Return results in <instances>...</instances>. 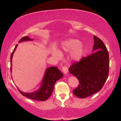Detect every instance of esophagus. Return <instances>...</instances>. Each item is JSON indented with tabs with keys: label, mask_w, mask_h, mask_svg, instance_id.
<instances>
[{
	"label": "esophagus",
	"mask_w": 121,
	"mask_h": 121,
	"mask_svg": "<svg viewBox=\"0 0 121 121\" xmlns=\"http://www.w3.org/2000/svg\"><path fill=\"white\" fill-rule=\"evenodd\" d=\"M62 71H63V72L64 73V74H66L68 72V68L67 66H63L62 67Z\"/></svg>",
	"instance_id": "1"
}]
</instances>
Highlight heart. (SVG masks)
<instances>
[{"instance_id": "heart-1", "label": "heart", "mask_w": 121, "mask_h": 121, "mask_svg": "<svg viewBox=\"0 0 121 121\" xmlns=\"http://www.w3.org/2000/svg\"><path fill=\"white\" fill-rule=\"evenodd\" d=\"M62 49L65 52H71L70 57L73 61L80 60L84 55L85 50L83 43L75 39H70L64 42L62 44ZM51 54L56 59H60L62 56V53L55 48L51 50Z\"/></svg>"}]
</instances>
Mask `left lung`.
Wrapping results in <instances>:
<instances>
[{
  "label": "left lung",
  "instance_id": "obj_1",
  "mask_svg": "<svg viewBox=\"0 0 121 121\" xmlns=\"http://www.w3.org/2000/svg\"><path fill=\"white\" fill-rule=\"evenodd\" d=\"M92 53L73 63L69 69L70 73L78 79V86L73 94L85 98L99 91L108 78L109 53L104 42L94 36Z\"/></svg>",
  "mask_w": 121,
  "mask_h": 121
}]
</instances>
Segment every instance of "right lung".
<instances>
[{"mask_svg": "<svg viewBox=\"0 0 121 121\" xmlns=\"http://www.w3.org/2000/svg\"><path fill=\"white\" fill-rule=\"evenodd\" d=\"M32 40H33L32 38L27 36H25L20 39L19 43ZM17 46V45L15 46L14 50L11 55V57H10V62H11L10 71L11 72H12V60L13 55L15 50H16ZM63 76V74L59 70L56 66H51V67L46 69L40 88L38 89L37 91L32 92H24L22 91L17 87L19 92L23 96L33 100H38V101H45L48 99L52 94L56 82L61 78H62Z\"/></svg>", "mask_w": 121, "mask_h": 121, "instance_id": "right-lung-1", "label": "right lung"}]
</instances>
